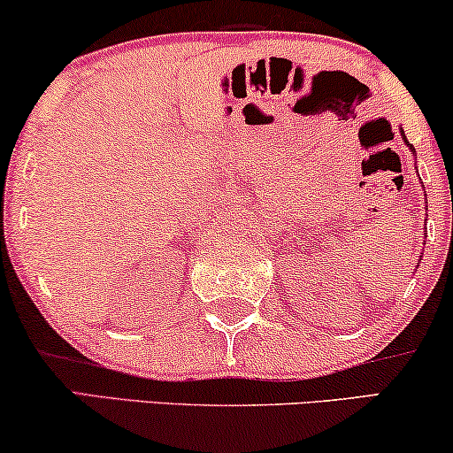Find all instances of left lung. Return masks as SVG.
<instances>
[{
	"instance_id": "obj_1",
	"label": "left lung",
	"mask_w": 453,
	"mask_h": 453,
	"mask_svg": "<svg viewBox=\"0 0 453 453\" xmlns=\"http://www.w3.org/2000/svg\"><path fill=\"white\" fill-rule=\"evenodd\" d=\"M402 134H403V131H402ZM403 141H406V143H408V139H406V134H403ZM408 148H410V150H412V145H410V143H408ZM412 151H414V150H412Z\"/></svg>"
}]
</instances>
